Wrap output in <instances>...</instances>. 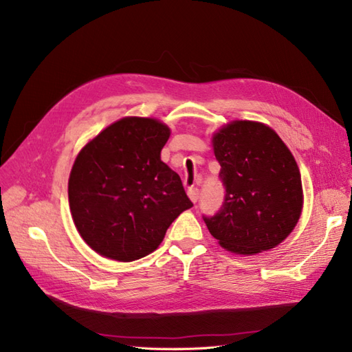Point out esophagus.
<instances>
[{"instance_id":"obj_1","label":"esophagus","mask_w":352,"mask_h":352,"mask_svg":"<svg viewBox=\"0 0 352 352\" xmlns=\"http://www.w3.org/2000/svg\"><path fill=\"white\" fill-rule=\"evenodd\" d=\"M188 195L192 199V203H197L199 198V189L198 188H189L188 189Z\"/></svg>"}]
</instances>
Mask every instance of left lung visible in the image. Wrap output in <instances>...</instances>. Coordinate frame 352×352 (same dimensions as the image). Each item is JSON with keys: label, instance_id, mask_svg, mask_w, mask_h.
I'll list each match as a JSON object with an SVG mask.
<instances>
[{"label": "left lung", "instance_id": "obj_1", "mask_svg": "<svg viewBox=\"0 0 352 352\" xmlns=\"http://www.w3.org/2000/svg\"><path fill=\"white\" fill-rule=\"evenodd\" d=\"M213 148L226 197L213 216H203L208 231L236 254L274 248L295 228L302 210L294 155L272 129L251 121L223 126L213 136Z\"/></svg>", "mask_w": 352, "mask_h": 352}]
</instances>
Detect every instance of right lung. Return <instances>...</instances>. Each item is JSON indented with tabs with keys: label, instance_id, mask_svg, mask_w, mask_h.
<instances>
[{
	"label": "right lung",
	"instance_id": "right-lung-1",
	"mask_svg": "<svg viewBox=\"0 0 352 352\" xmlns=\"http://www.w3.org/2000/svg\"><path fill=\"white\" fill-rule=\"evenodd\" d=\"M169 134L155 119L124 118L77 155L68 184L72 219L101 256L119 261L148 256L193 206L180 175L160 159Z\"/></svg>",
	"mask_w": 352,
	"mask_h": 352
}]
</instances>
